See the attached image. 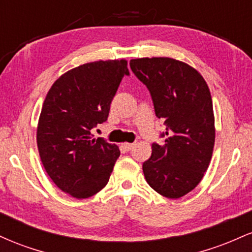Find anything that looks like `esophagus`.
<instances>
[{"mask_svg":"<svg viewBox=\"0 0 252 252\" xmlns=\"http://www.w3.org/2000/svg\"><path fill=\"white\" fill-rule=\"evenodd\" d=\"M134 146H135L134 143H123L121 147H122L124 150H126V152H129V150H131L132 148H134Z\"/></svg>","mask_w":252,"mask_h":252,"instance_id":"obj_1","label":"esophagus"}]
</instances>
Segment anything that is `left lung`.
<instances>
[{
  "mask_svg": "<svg viewBox=\"0 0 252 252\" xmlns=\"http://www.w3.org/2000/svg\"><path fill=\"white\" fill-rule=\"evenodd\" d=\"M130 68L152 96L163 121V143L154 142L143 174L153 189L178 199L194 189L209 168L215 146V116L209 86L201 74L172 58L130 60Z\"/></svg>",
  "mask_w": 252,
  "mask_h": 252,
  "instance_id": "1",
  "label": "left lung"
}]
</instances>
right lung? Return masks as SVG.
I'll return each mask as SVG.
<instances>
[{"label":"right lung","instance_id":"1","mask_svg":"<svg viewBox=\"0 0 252 252\" xmlns=\"http://www.w3.org/2000/svg\"><path fill=\"white\" fill-rule=\"evenodd\" d=\"M124 76L126 60L84 63L57 79L43 102L36 131L40 158L54 184L74 198L105 187L121 154L116 144L94 140L91 129L108 120Z\"/></svg>","mask_w":252,"mask_h":252}]
</instances>
